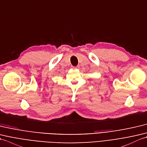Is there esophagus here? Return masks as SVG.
<instances>
[{
  "instance_id": "esophagus-1",
  "label": "esophagus",
  "mask_w": 147,
  "mask_h": 147,
  "mask_svg": "<svg viewBox=\"0 0 147 147\" xmlns=\"http://www.w3.org/2000/svg\"><path fill=\"white\" fill-rule=\"evenodd\" d=\"M79 66H77V67H73V68H74V69H77V68H79Z\"/></svg>"
}]
</instances>
